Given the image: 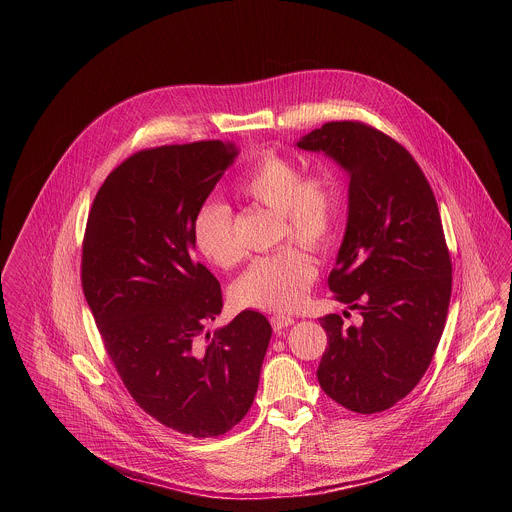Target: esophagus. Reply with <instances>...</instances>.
<instances>
[{
	"label": "esophagus",
	"instance_id": "esophagus-1",
	"mask_svg": "<svg viewBox=\"0 0 512 512\" xmlns=\"http://www.w3.org/2000/svg\"><path fill=\"white\" fill-rule=\"evenodd\" d=\"M272 327H274V331H284L286 327H290V325H293V317H290V315H284V313H276V315H272Z\"/></svg>",
	"mask_w": 512,
	"mask_h": 512
}]
</instances>
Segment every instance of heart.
Returning <instances> with one entry per match:
<instances>
[{
	"instance_id": "obj_1",
	"label": "heart",
	"mask_w": 512,
	"mask_h": 512,
	"mask_svg": "<svg viewBox=\"0 0 512 512\" xmlns=\"http://www.w3.org/2000/svg\"><path fill=\"white\" fill-rule=\"evenodd\" d=\"M238 195L280 215V240H295L311 250L331 244L343 209V187L337 173L319 167L303 173L284 155L266 153L240 177ZM199 252L219 268L236 266L244 248L234 232V215L226 203L209 201L193 219ZM317 278L315 260L288 244L256 258L234 286L240 305L264 311H292L301 305Z\"/></svg>"
}]
</instances>
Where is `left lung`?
Instances as JSON below:
<instances>
[{
    "label": "left lung",
    "mask_w": 512,
    "mask_h": 512,
    "mask_svg": "<svg viewBox=\"0 0 512 512\" xmlns=\"http://www.w3.org/2000/svg\"><path fill=\"white\" fill-rule=\"evenodd\" d=\"M297 147L325 151L351 175L329 290L363 325L345 327L337 313L319 319L329 347L317 378L347 410L384 412L422 380L445 327L451 256L438 203L410 151L365 122H327Z\"/></svg>",
    "instance_id": "1"
}]
</instances>
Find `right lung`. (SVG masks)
<instances>
[{
	"instance_id": "1",
	"label": "right lung",
	"mask_w": 512,
	"mask_h": 512,
	"mask_svg": "<svg viewBox=\"0 0 512 512\" xmlns=\"http://www.w3.org/2000/svg\"><path fill=\"white\" fill-rule=\"evenodd\" d=\"M236 149L220 140L142 149L90 207L80 282L136 404L165 428L217 438L250 410L272 337L252 309L209 335L219 280L193 258V219Z\"/></svg>"
}]
</instances>
